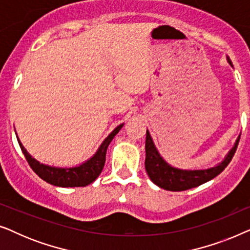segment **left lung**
Here are the masks:
<instances>
[{"label": "left lung", "mask_w": 250, "mask_h": 250, "mask_svg": "<svg viewBox=\"0 0 250 250\" xmlns=\"http://www.w3.org/2000/svg\"><path fill=\"white\" fill-rule=\"evenodd\" d=\"M229 63L232 66L231 60L228 58ZM239 136L237 142L231 151L228 153L225 159L217 166L211 167L208 169L200 170H183L177 169L169 166L165 160H164L155 148L150 133L146 131V170L148 173L150 180L152 181L156 186L162 188V189L168 191H184L192 189L200 184H204L208 181L216 177L218 174H221L225 169L230 162L233 158L235 150L238 148Z\"/></svg>", "instance_id": "1"}]
</instances>
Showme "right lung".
Masks as SVG:
<instances>
[{
  "label": "right lung",
  "instance_id": "obj_1",
  "mask_svg": "<svg viewBox=\"0 0 250 250\" xmlns=\"http://www.w3.org/2000/svg\"><path fill=\"white\" fill-rule=\"evenodd\" d=\"M122 127L123 124L117 126L108 135V138L102 142V145L100 146L97 153L90 160H87L86 163L82 164L78 167H73V168H56V167H50L43 165V164H40L27 152V150L20 143L19 139L18 142L29 166L45 182L52 184V186L63 188L86 187L100 175L105 163V153H107L109 143L111 142L114 136L121 131Z\"/></svg>",
  "mask_w": 250,
  "mask_h": 250
}]
</instances>
